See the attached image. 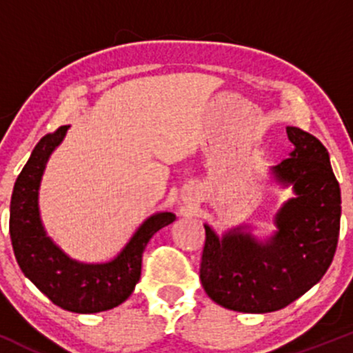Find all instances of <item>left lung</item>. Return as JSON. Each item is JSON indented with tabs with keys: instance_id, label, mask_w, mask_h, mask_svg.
Returning a JSON list of instances; mask_svg holds the SVG:
<instances>
[{
	"instance_id": "left-lung-1",
	"label": "left lung",
	"mask_w": 353,
	"mask_h": 353,
	"mask_svg": "<svg viewBox=\"0 0 353 353\" xmlns=\"http://www.w3.org/2000/svg\"><path fill=\"white\" fill-rule=\"evenodd\" d=\"M287 136L295 149L274 172L283 184H294L297 197L275 217L279 232L262 244L241 229L219 239L204 225L201 282L225 309L249 314L283 309L323 277L335 255L342 199L329 152L299 128H287Z\"/></svg>"
}]
</instances>
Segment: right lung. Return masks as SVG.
Instances as JSON below:
<instances>
[{
    "label": "right lung",
    "mask_w": 353,
    "mask_h": 353,
    "mask_svg": "<svg viewBox=\"0 0 353 353\" xmlns=\"http://www.w3.org/2000/svg\"><path fill=\"white\" fill-rule=\"evenodd\" d=\"M68 128L61 125L43 136L19 172L11 196L10 236L23 274L54 305L76 314H96L119 305L132 294L139 282L143 252L149 239L171 224L174 214L149 217L109 264H79L61 252L46 237L39 221L38 188L48 157L63 141Z\"/></svg>",
    "instance_id": "add662e5"
}]
</instances>
